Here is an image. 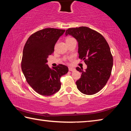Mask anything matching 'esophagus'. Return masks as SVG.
Masks as SVG:
<instances>
[{
  "instance_id": "obj_1",
  "label": "esophagus",
  "mask_w": 131,
  "mask_h": 131,
  "mask_svg": "<svg viewBox=\"0 0 131 131\" xmlns=\"http://www.w3.org/2000/svg\"><path fill=\"white\" fill-rule=\"evenodd\" d=\"M69 70L71 71V72H74V71L76 70V69L73 68H69Z\"/></svg>"
}]
</instances>
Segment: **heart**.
<instances>
[{"label": "heart", "instance_id": "b5f03b06", "mask_svg": "<svg viewBox=\"0 0 131 131\" xmlns=\"http://www.w3.org/2000/svg\"><path fill=\"white\" fill-rule=\"evenodd\" d=\"M73 39V38H72V37H67V38H66V41H68V40H70V39Z\"/></svg>", "mask_w": 131, "mask_h": 131}]
</instances>
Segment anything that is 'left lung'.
Segmentation results:
<instances>
[{
	"instance_id": "obj_1",
	"label": "left lung",
	"mask_w": 131,
	"mask_h": 131,
	"mask_svg": "<svg viewBox=\"0 0 131 131\" xmlns=\"http://www.w3.org/2000/svg\"><path fill=\"white\" fill-rule=\"evenodd\" d=\"M71 35L78 42L79 58L87 65L85 71L79 67L81 78L76 82L77 88L85 95H93L105 87L111 75L113 59L109 46L102 35L86 26L69 28L65 35Z\"/></svg>"
}]
</instances>
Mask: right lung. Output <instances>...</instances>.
I'll return each mask as SVG.
<instances>
[{
	"label": "right lung",
	"mask_w": 131,
	"mask_h": 131,
	"mask_svg": "<svg viewBox=\"0 0 131 131\" xmlns=\"http://www.w3.org/2000/svg\"><path fill=\"white\" fill-rule=\"evenodd\" d=\"M65 31L54 28L39 30L29 37L24 46L22 71L28 83L40 95L50 96L57 92L61 88V77L68 72L64 65L50 68L47 64L48 56Z\"/></svg>",
	"instance_id": "1"
}]
</instances>
